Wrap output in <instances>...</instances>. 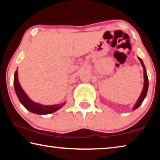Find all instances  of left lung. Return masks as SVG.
Returning <instances> with one entry per match:
<instances>
[{"mask_svg":"<svg viewBox=\"0 0 160 160\" xmlns=\"http://www.w3.org/2000/svg\"><path fill=\"white\" fill-rule=\"evenodd\" d=\"M139 59V61H140V63H141L142 66L143 68V72H144V86H143V89L142 90V92L140 94V95L138 99V101L135 103V104L134 105L133 108H132V111L135 110L136 109H138L140 105L142 104V103L143 102V100L145 99L146 95H147V93H148V86H149V82H148V75H147V72H146V68H145V66L144 63H143V61H142V59L138 57Z\"/></svg>","mask_w":160,"mask_h":160,"instance_id":"obj_1","label":"left lung"}]
</instances>
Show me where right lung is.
<instances>
[{
  "mask_svg": "<svg viewBox=\"0 0 160 160\" xmlns=\"http://www.w3.org/2000/svg\"><path fill=\"white\" fill-rule=\"evenodd\" d=\"M14 88L16 94H17L21 104L29 112L36 113V114L44 115L53 113L58 111L59 109H61V107H63L66 104V103L63 102L61 103V104L54 105H42L32 101L27 95V94L22 90L20 82H19L18 70H16L14 74Z\"/></svg>",
  "mask_w": 160,
  "mask_h": 160,
  "instance_id": "1",
  "label": "right lung"
}]
</instances>
